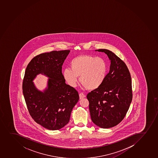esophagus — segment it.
<instances>
[{
	"label": "esophagus",
	"mask_w": 158,
	"mask_h": 158,
	"mask_svg": "<svg viewBox=\"0 0 158 158\" xmlns=\"http://www.w3.org/2000/svg\"><path fill=\"white\" fill-rule=\"evenodd\" d=\"M79 98H80V99L81 100V99H82V98H85V95L83 93H80L79 94Z\"/></svg>",
	"instance_id": "1"
}]
</instances>
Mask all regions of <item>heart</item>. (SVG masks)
<instances>
[{
    "mask_svg": "<svg viewBox=\"0 0 158 158\" xmlns=\"http://www.w3.org/2000/svg\"><path fill=\"white\" fill-rule=\"evenodd\" d=\"M70 68L63 71V78L69 86L76 87L79 81L88 90H94L102 85L107 75V62L101 57L83 55L74 58L70 63Z\"/></svg>",
    "mask_w": 158,
    "mask_h": 158,
    "instance_id": "obj_1",
    "label": "heart"
}]
</instances>
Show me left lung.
Wrapping results in <instances>:
<instances>
[{"instance_id":"obj_1","label":"left lung","mask_w":158,"mask_h":158,"mask_svg":"<svg viewBox=\"0 0 158 158\" xmlns=\"http://www.w3.org/2000/svg\"><path fill=\"white\" fill-rule=\"evenodd\" d=\"M95 51L107 55L110 71L102 85L87 98L92 121L100 127L109 128L121 122L129 109L132 98L131 78L127 66L114 53L106 49Z\"/></svg>"}]
</instances>
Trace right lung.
Here are the masks:
<instances>
[{
	"mask_svg": "<svg viewBox=\"0 0 158 158\" xmlns=\"http://www.w3.org/2000/svg\"><path fill=\"white\" fill-rule=\"evenodd\" d=\"M69 50L52 51L33 58L26 68L23 94L29 113L46 129L59 130L69 122L71 111L79 99L78 92L65 83L62 66ZM49 78L42 92L32 82L37 75Z\"/></svg>",
	"mask_w": 158,
	"mask_h": 158,
	"instance_id": "right-lung-1",
	"label": "right lung"
}]
</instances>
